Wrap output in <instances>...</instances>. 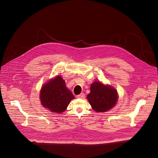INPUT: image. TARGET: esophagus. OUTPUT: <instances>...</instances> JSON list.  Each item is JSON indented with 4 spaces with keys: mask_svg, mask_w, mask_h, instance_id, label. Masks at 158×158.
<instances>
[{
    "mask_svg": "<svg viewBox=\"0 0 158 158\" xmlns=\"http://www.w3.org/2000/svg\"><path fill=\"white\" fill-rule=\"evenodd\" d=\"M77 98L83 99V98H85V94L84 93H81V94L77 95Z\"/></svg>",
    "mask_w": 158,
    "mask_h": 158,
    "instance_id": "34e87169",
    "label": "esophagus"
}]
</instances>
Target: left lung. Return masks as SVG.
Returning <instances> with one entry per match:
<instances>
[{
    "mask_svg": "<svg viewBox=\"0 0 158 158\" xmlns=\"http://www.w3.org/2000/svg\"><path fill=\"white\" fill-rule=\"evenodd\" d=\"M90 90L87 99L96 112H106L117 104V91L111 86L105 85L99 81L94 82L90 86Z\"/></svg>",
    "mask_w": 158,
    "mask_h": 158,
    "instance_id": "left-lung-1",
    "label": "left lung"
}]
</instances>
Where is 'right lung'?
<instances>
[{"instance_id":"obj_1","label":"right lung","mask_w":158,"mask_h":158,"mask_svg":"<svg viewBox=\"0 0 158 158\" xmlns=\"http://www.w3.org/2000/svg\"><path fill=\"white\" fill-rule=\"evenodd\" d=\"M42 105L52 113L64 112L75 97L66 86L65 81L60 75L44 84L40 90Z\"/></svg>"}]
</instances>
